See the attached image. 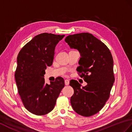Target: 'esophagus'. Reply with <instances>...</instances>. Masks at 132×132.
<instances>
[{
  "label": "esophagus",
  "instance_id": "esophagus-1",
  "mask_svg": "<svg viewBox=\"0 0 132 132\" xmlns=\"http://www.w3.org/2000/svg\"><path fill=\"white\" fill-rule=\"evenodd\" d=\"M70 83V81L69 80H68V79H66V80H65V84L66 85H68Z\"/></svg>",
  "mask_w": 132,
  "mask_h": 132
}]
</instances>
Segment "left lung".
<instances>
[{
	"mask_svg": "<svg viewBox=\"0 0 132 132\" xmlns=\"http://www.w3.org/2000/svg\"><path fill=\"white\" fill-rule=\"evenodd\" d=\"M65 40L70 48L80 52L76 70L87 82L81 88L77 80L70 81L74 90L70 102L76 113L88 117L98 112L110 97L115 81L112 54L103 42L90 33L70 35Z\"/></svg>",
	"mask_w": 132,
	"mask_h": 132,
	"instance_id": "left-lung-1",
	"label": "left lung"
}]
</instances>
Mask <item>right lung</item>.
<instances>
[{"mask_svg":"<svg viewBox=\"0 0 132 132\" xmlns=\"http://www.w3.org/2000/svg\"><path fill=\"white\" fill-rule=\"evenodd\" d=\"M65 35L42 33L24 45L17 56L15 80L21 99L28 111L44 115L54 108L65 87L64 79L58 77L51 84L45 83V70L53 63L55 47Z\"/></svg>","mask_w":132,"mask_h":132,"instance_id":"1","label":"right lung"}]
</instances>
